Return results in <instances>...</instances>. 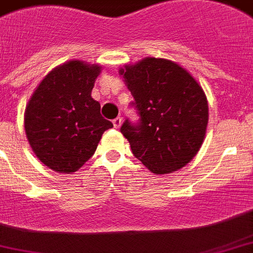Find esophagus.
Listing matches in <instances>:
<instances>
[{
    "instance_id": "34e87169",
    "label": "esophagus",
    "mask_w": 253,
    "mask_h": 253,
    "mask_svg": "<svg viewBox=\"0 0 253 253\" xmlns=\"http://www.w3.org/2000/svg\"><path fill=\"white\" fill-rule=\"evenodd\" d=\"M121 125H122V118H121V117H117V118H114L113 126L116 127V128H120Z\"/></svg>"
}]
</instances>
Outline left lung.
Masks as SVG:
<instances>
[{"instance_id": "1", "label": "left lung", "mask_w": 253, "mask_h": 253, "mask_svg": "<svg viewBox=\"0 0 253 253\" xmlns=\"http://www.w3.org/2000/svg\"><path fill=\"white\" fill-rule=\"evenodd\" d=\"M139 121L121 132L133 156L153 173L182 169L198 153L209 123V104L192 74L167 59L145 58L121 68Z\"/></svg>"}]
</instances>
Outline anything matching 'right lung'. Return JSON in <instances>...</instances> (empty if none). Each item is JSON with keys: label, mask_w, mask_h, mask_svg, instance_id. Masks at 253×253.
<instances>
[{"label": "right lung", "mask_w": 253, "mask_h": 253, "mask_svg": "<svg viewBox=\"0 0 253 253\" xmlns=\"http://www.w3.org/2000/svg\"><path fill=\"white\" fill-rule=\"evenodd\" d=\"M101 67L71 60L54 68L32 95L24 113L25 135L37 158L56 172H76L92 157L113 123L91 97Z\"/></svg>", "instance_id": "obj_1"}]
</instances>
